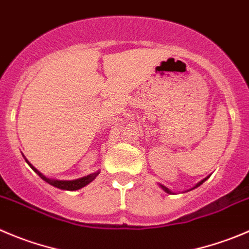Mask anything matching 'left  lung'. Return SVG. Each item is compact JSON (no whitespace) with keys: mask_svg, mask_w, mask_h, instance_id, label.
I'll use <instances>...</instances> for the list:
<instances>
[{"mask_svg":"<svg viewBox=\"0 0 249 249\" xmlns=\"http://www.w3.org/2000/svg\"><path fill=\"white\" fill-rule=\"evenodd\" d=\"M208 178H209V176H208V177H205V178H203V179H202V181H200V182H198V183H197V184H196V186H194V187H193V188L188 189V191H184V192H189V191H192V189H194V188H197V187H199V186H200V184H203V182H205V181H207V179H208ZM159 186H160V188H161V189H164V191H165V192H166V193H169V194H175V193H174V192H172V191H171V189H169V188H167V187H165V186H164V184H161V183H159Z\"/></svg>","mask_w":249,"mask_h":249,"instance_id":"obj_1","label":"left lung"}]
</instances>
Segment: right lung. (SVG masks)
<instances>
[{"mask_svg": "<svg viewBox=\"0 0 249 249\" xmlns=\"http://www.w3.org/2000/svg\"><path fill=\"white\" fill-rule=\"evenodd\" d=\"M24 159H25V156H24ZM25 161H27V164L29 165V166L32 167V169L34 170V171L36 172V174L39 175V176L41 177L45 182H47V183L51 184V186L56 187V188L65 189V191H77V189L83 188V187H85L87 184L90 183L91 181H94V179L96 178V176L100 174V171H96V172H94V174L88 175V176L80 177V178H77V179H71V181H66V179H53V178H49V177L45 176L44 174H41L39 170L35 169V167L33 166L29 161H28L27 159H25Z\"/></svg>", "mask_w": 249, "mask_h": 249, "instance_id": "right-lung-1", "label": "right lung"}]
</instances>
